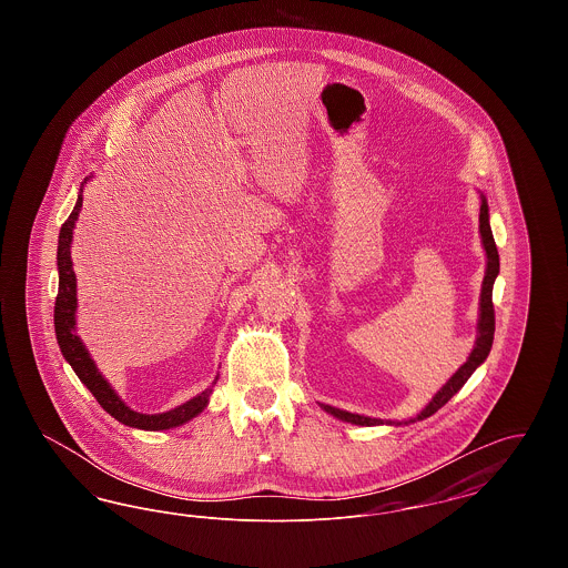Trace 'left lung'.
<instances>
[{
  "instance_id": "left-lung-1",
  "label": "left lung",
  "mask_w": 568,
  "mask_h": 568,
  "mask_svg": "<svg viewBox=\"0 0 568 568\" xmlns=\"http://www.w3.org/2000/svg\"><path fill=\"white\" fill-rule=\"evenodd\" d=\"M479 232H481V241L486 246L487 255V271L486 278H484V287H481V315H479V336H477V345L473 353L468 355L466 364L459 366L458 373L454 377L449 378L430 400V405L426 406L415 419L410 422H417V419H426L434 415L440 406L447 405L452 400L454 394H458L459 387L468 381V377L475 373V368L479 364L486 362L487 353L491 349V343H494V302H491V287H494V281L498 276L500 271V262H498V248L494 243V236H491V227H489V215H487V202L486 197H481V213H479ZM327 413H332L334 417L343 419V422H352L357 426H377L383 424L381 419H373V417H364V415H355V413H347V410H341V408H334V406L324 405Z\"/></svg>"
}]
</instances>
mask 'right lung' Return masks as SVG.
Returning <instances> with one entry per match:
<instances>
[{"label":"right lung","instance_id":"1","mask_svg":"<svg viewBox=\"0 0 568 568\" xmlns=\"http://www.w3.org/2000/svg\"><path fill=\"white\" fill-rule=\"evenodd\" d=\"M87 183V179H84ZM82 195L77 200V206L72 211V215L65 219V223L61 225L59 232V246H57V268H59V292L54 297V334H57V343L59 349L63 353V357L70 362V366L74 368L77 377L81 378L87 385V389L95 396V400L100 406L110 413L116 422L130 426V428H140V430H168V428H176L185 422H190L191 417H195L197 413L204 410V406L209 405L211 392L206 389L202 394H197L195 398H191L190 403L176 406L172 410L158 413V415H144V413H135L130 406L125 405L116 392L109 385V381L102 377L93 364V359L89 357V353L84 349L81 338L74 334V325H77V276L72 268V257H70V244H72V230L74 223L81 213Z\"/></svg>","mask_w":568,"mask_h":568}]
</instances>
